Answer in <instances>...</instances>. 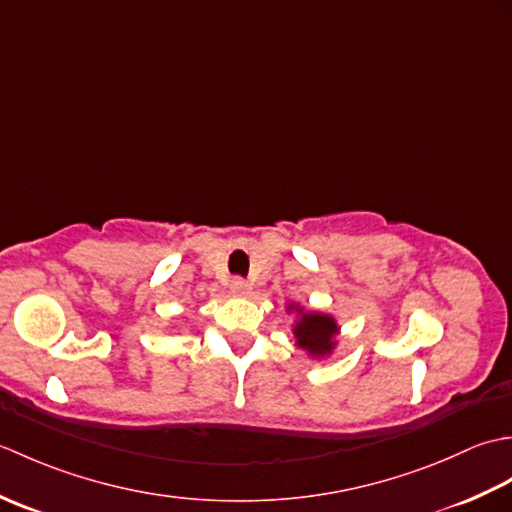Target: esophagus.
<instances>
[{
    "mask_svg": "<svg viewBox=\"0 0 512 512\" xmlns=\"http://www.w3.org/2000/svg\"><path fill=\"white\" fill-rule=\"evenodd\" d=\"M231 290H233V295H237V297H244V295H248L250 284H248V281H246L244 277H233V281H231Z\"/></svg>",
    "mask_w": 512,
    "mask_h": 512,
    "instance_id": "esophagus-1",
    "label": "esophagus"
}]
</instances>
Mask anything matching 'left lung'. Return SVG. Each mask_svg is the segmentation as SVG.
Instances as JSON below:
<instances>
[{
  "label": "left lung",
  "mask_w": 512,
  "mask_h": 512,
  "mask_svg": "<svg viewBox=\"0 0 512 512\" xmlns=\"http://www.w3.org/2000/svg\"><path fill=\"white\" fill-rule=\"evenodd\" d=\"M336 334V323L332 317L323 314H303L301 323H297L295 336L297 345L312 354H328L332 350V336Z\"/></svg>",
  "instance_id": "left-lung-1"
}]
</instances>
